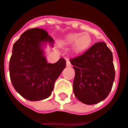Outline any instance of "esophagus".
I'll return each mask as SVG.
<instances>
[{
    "mask_svg": "<svg viewBox=\"0 0 128 128\" xmlns=\"http://www.w3.org/2000/svg\"><path fill=\"white\" fill-rule=\"evenodd\" d=\"M66 66L67 67H71V64H70V61L68 60H66Z\"/></svg>",
    "mask_w": 128,
    "mask_h": 128,
    "instance_id": "esophagus-1",
    "label": "esophagus"
}]
</instances>
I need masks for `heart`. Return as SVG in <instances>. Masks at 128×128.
Segmentation results:
<instances>
[{
	"instance_id": "1",
	"label": "heart",
	"mask_w": 128,
	"mask_h": 128,
	"mask_svg": "<svg viewBox=\"0 0 128 128\" xmlns=\"http://www.w3.org/2000/svg\"><path fill=\"white\" fill-rule=\"evenodd\" d=\"M60 42L64 46L72 45V53L74 55H78L90 48L92 42V38L88 32H72L62 37Z\"/></svg>"
}]
</instances>
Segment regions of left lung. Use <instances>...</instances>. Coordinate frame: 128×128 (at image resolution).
<instances>
[{
    "label": "left lung",
    "instance_id": "left-lung-1",
    "mask_svg": "<svg viewBox=\"0 0 128 128\" xmlns=\"http://www.w3.org/2000/svg\"><path fill=\"white\" fill-rule=\"evenodd\" d=\"M70 61L75 70L73 91L76 98L88 105L105 100L115 78L113 55L106 44L96 43L82 55Z\"/></svg>",
    "mask_w": 128,
    "mask_h": 128
}]
</instances>
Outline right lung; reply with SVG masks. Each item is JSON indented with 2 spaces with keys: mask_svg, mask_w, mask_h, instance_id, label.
<instances>
[{
  "mask_svg": "<svg viewBox=\"0 0 128 128\" xmlns=\"http://www.w3.org/2000/svg\"><path fill=\"white\" fill-rule=\"evenodd\" d=\"M54 40L43 29L25 31L14 44L9 63L10 77L16 91L30 101H40L51 95L54 83L66 68L60 58L48 63L44 48L53 47Z\"/></svg>",
  "mask_w": 128,
  "mask_h": 128,
  "instance_id": "add662e5",
  "label": "right lung"
}]
</instances>
